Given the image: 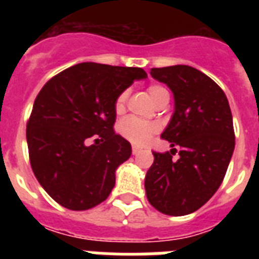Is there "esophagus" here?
<instances>
[{
  "instance_id": "esophagus-1",
  "label": "esophagus",
  "mask_w": 259,
  "mask_h": 259,
  "mask_svg": "<svg viewBox=\"0 0 259 259\" xmlns=\"http://www.w3.org/2000/svg\"><path fill=\"white\" fill-rule=\"evenodd\" d=\"M134 156H137L138 153H141V148H138V146H133V149H132Z\"/></svg>"
}]
</instances>
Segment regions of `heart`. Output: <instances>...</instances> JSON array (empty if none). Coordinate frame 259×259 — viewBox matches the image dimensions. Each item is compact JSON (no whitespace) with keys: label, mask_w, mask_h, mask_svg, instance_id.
I'll use <instances>...</instances> for the list:
<instances>
[{"label":"heart","mask_w":259,"mask_h":259,"mask_svg":"<svg viewBox=\"0 0 259 259\" xmlns=\"http://www.w3.org/2000/svg\"><path fill=\"white\" fill-rule=\"evenodd\" d=\"M148 94H149V97L152 98V101L154 103L160 101L162 97L169 95L168 91L161 86H150L148 89ZM126 97H127V93H122L117 98L115 105H114L117 113H121L122 110L125 109ZM118 130H119L122 137L126 138L127 141L133 142L136 145H144V144L149 141L152 134L157 130V126L153 125V123H149V122L141 121V119H138L136 117H127L119 122Z\"/></svg>","instance_id":"1"}]
</instances>
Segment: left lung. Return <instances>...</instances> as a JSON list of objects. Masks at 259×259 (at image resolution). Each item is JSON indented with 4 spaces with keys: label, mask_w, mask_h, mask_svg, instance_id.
Here are the masks:
<instances>
[{
    "label": "left lung",
    "mask_w": 259,
    "mask_h": 259,
    "mask_svg": "<svg viewBox=\"0 0 259 259\" xmlns=\"http://www.w3.org/2000/svg\"><path fill=\"white\" fill-rule=\"evenodd\" d=\"M150 75L170 89L175 113L161 134L172 149L153 152L146 197L165 215H188L204 205L225 179L235 146L233 115L223 90L193 67L152 68ZM176 147L179 158L173 160Z\"/></svg>",
    "instance_id": "obj_1"
}]
</instances>
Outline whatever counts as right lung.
<instances>
[{
    "label": "right lung",
    "instance_id": "1",
    "mask_svg": "<svg viewBox=\"0 0 259 259\" xmlns=\"http://www.w3.org/2000/svg\"><path fill=\"white\" fill-rule=\"evenodd\" d=\"M148 75L138 67L80 63L44 84L26 125L34 176L55 201L74 211L107 199L115 170L132 154L115 134V101L134 80Z\"/></svg>",
    "mask_w": 259,
    "mask_h": 259
}]
</instances>
